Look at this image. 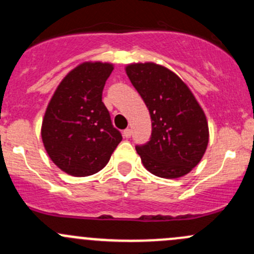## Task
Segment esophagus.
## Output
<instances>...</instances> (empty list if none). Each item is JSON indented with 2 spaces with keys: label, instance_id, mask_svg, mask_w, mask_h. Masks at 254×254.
<instances>
[{
  "label": "esophagus",
  "instance_id": "34e87169",
  "mask_svg": "<svg viewBox=\"0 0 254 254\" xmlns=\"http://www.w3.org/2000/svg\"><path fill=\"white\" fill-rule=\"evenodd\" d=\"M123 135H124V137L129 139V137L131 136V130H130V129H125L124 131H123Z\"/></svg>",
  "mask_w": 254,
  "mask_h": 254
}]
</instances>
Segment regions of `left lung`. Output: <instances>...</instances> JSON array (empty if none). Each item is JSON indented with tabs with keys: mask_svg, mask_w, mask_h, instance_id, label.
Returning <instances> with one entry per match:
<instances>
[{
	"mask_svg": "<svg viewBox=\"0 0 254 254\" xmlns=\"http://www.w3.org/2000/svg\"><path fill=\"white\" fill-rule=\"evenodd\" d=\"M127 73L152 122L150 140L135 146L145 168L168 179L189 173L209 141L205 114L193 93L176 73L156 64L129 65Z\"/></svg>",
	"mask_w": 254,
	"mask_h": 254,
	"instance_id": "8db88e82",
	"label": "left lung"
}]
</instances>
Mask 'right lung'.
Here are the masks:
<instances>
[{
    "mask_svg": "<svg viewBox=\"0 0 254 254\" xmlns=\"http://www.w3.org/2000/svg\"><path fill=\"white\" fill-rule=\"evenodd\" d=\"M112 71L111 64H82L61 81L49 103L42 139L51 161L68 175L99 172L122 141L102 102Z\"/></svg>",
    "mask_w": 254,
    "mask_h": 254,
    "instance_id": "add662e5",
    "label": "right lung"
}]
</instances>
